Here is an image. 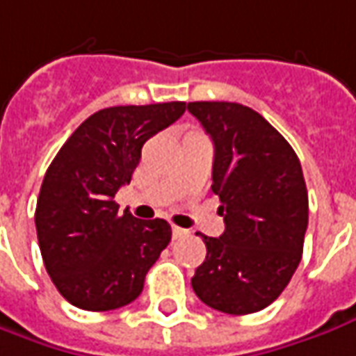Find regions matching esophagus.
I'll return each mask as SVG.
<instances>
[{"label":"esophagus","mask_w":356,"mask_h":356,"mask_svg":"<svg viewBox=\"0 0 356 356\" xmlns=\"http://www.w3.org/2000/svg\"><path fill=\"white\" fill-rule=\"evenodd\" d=\"M171 232H173V238H175V239L185 238V236H188V229L179 228V226H173V228H171Z\"/></svg>","instance_id":"34e87169"}]
</instances>
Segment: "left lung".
Returning a JSON list of instances; mask_svg holds the SVG:
<instances>
[{
	"instance_id": "obj_1",
	"label": "left lung",
	"mask_w": 356,
	"mask_h": 356,
	"mask_svg": "<svg viewBox=\"0 0 356 356\" xmlns=\"http://www.w3.org/2000/svg\"><path fill=\"white\" fill-rule=\"evenodd\" d=\"M214 144L212 193L226 229L200 238L207 259L191 279L214 310L245 316L286 289L302 259L308 191L298 156L253 108L226 101L188 103Z\"/></svg>"
}]
</instances>
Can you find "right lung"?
<instances>
[{"label": "right lung", "mask_w": 356, "mask_h": 356, "mask_svg": "<svg viewBox=\"0 0 356 356\" xmlns=\"http://www.w3.org/2000/svg\"><path fill=\"white\" fill-rule=\"evenodd\" d=\"M185 108L181 101L103 108L52 159L36 200V236L50 279L72 306L108 312L140 296L171 226L120 214L115 195L130 183L146 140Z\"/></svg>", "instance_id": "add662e5"}]
</instances>
